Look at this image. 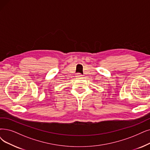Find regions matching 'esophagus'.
<instances>
[{
    "label": "esophagus",
    "instance_id": "1",
    "mask_svg": "<svg viewBox=\"0 0 150 150\" xmlns=\"http://www.w3.org/2000/svg\"><path fill=\"white\" fill-rule=\"evenodd\" d=\"M76 77H78V78H81V77H82V75L81 73H77L76 75Z\"/></svg>",
    "mask_w": 150,
    "mask_h": 150
}]
</instances>
